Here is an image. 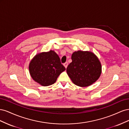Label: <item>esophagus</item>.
Listing matches in <instances>:
<instances>
[{"mask_svg":"<svg viewBox=\"0 0 129 129\" xmlns=\"http://www.w3.org/2000/svg\"><path fill=\"white\" fill-rule=\"evenodd\" d=\"M68 62H65V63L63 64V65H64V67H65V68H67V66H68Z\"/></svg>","mask_w":129,"mask_h":129,"instance_id":"34e87169","label":"esophagus"}]
</instances>
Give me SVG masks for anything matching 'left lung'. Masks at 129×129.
Returning <instances> with one entry per match:
<instances>
[{
	"label": "left lung",
	"instance_id": "obj_1",
	"mask_svg": "<svg viewBox=\"0 0 129 129\" xmlns=\"http://www.w3.org/2000/svg\"><path fill=\"white\" fill-rule=\"evenodd\" d=\"M72 60V62L67 68V73L75 85L88 87L99 79L102 66L94 53L78 50L73 53Z\"/></svg>",
	"mask_w": 129,
	"mask_h": 129
}]
</instances>
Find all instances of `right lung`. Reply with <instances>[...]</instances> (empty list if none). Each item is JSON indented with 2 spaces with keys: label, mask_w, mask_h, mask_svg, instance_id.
<instances>
[{
  "label": "right lung",
  "mask_w": 129,
  "mask_h": 129,
  "mask_svg": "<svg viewBox=\"0 0 129 129\" xmlns=\"http://www.w3.org/2000/svg\"><path fill=\"white\" fill-rule=\"evenodd\" d=\"M66 70L57 54L50 50L37 54L29 64V71L32 79L43 86L55 82L58 76Z\"/></svg>",
  "instance_id": "1"
}]
</instances>
